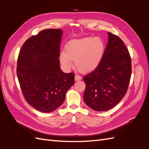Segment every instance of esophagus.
<instances>
[{"instance_id":"esophagus-1","label":"esophagus","mask_w":149,"mask_h":149,"mask_svg":"<svg viewBox=\"0 0 149 149\" xmlns=\"http://www.w3.org/2000/svg\"><path fill=\"white\" fill-rule=\"evenodd\" d=\"M74 79H75V81H79V80H81V79H82V77L81 76H79V75L76 74L74 76Z\"/></svg>"}]
</instances>
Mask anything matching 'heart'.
Returning a JSON list of instances; mask_svg holds the SVG:
<instances>
[{"mask_svg": "<svg viewBox=\"0 0 149 149\" xmlns=\"http://www.w3.org/2000/svg\"><path fill=\"white\" fill-rule=\"evenodd\" d=\"M105 45L99 37H86L69 42L65 52L60 53V62L66 69L73 66V60L78 70L88 73L95 70L102 59Z\"/></svg>", "mask_w": 149, "mask_h": 149, "instance_id": "heart-1", "label": "heart"}]
</instances>
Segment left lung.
Returning <instances> with one entry per match:
<instances>
[{"label": "left lung", "mask_w": 149, "mask_h": 149, "mask_svg": "<svg viewBox=\"0 0 149 149\" xmlns=\"http://www.w3.org/2000/svg\"><path fill=\"white\" fill-rule=\"evenodd\" d=\"M108 35L100 65L83 78L84 101L96 111H107L118 104L127 93L132 73L128 49L118 36L111 32Z\"/></svg>", "instance_id": "left-lung-1"}]
</instances>
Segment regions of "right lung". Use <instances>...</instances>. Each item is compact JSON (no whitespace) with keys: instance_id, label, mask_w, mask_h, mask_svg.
Here are the masks:
<instances>
[{"instance_id":"1","label":"right lung","mask_w":149,"mask_h":149,"mask_svg":"<svg viewBox=\"0 0 149 149\" xmlns=\"http://www.w3.org/2000/svg\"><path fill=\"white\" fill-rule=\"evenodd\" d=\"M60 29H45L25 42L17 59V74L22 94L39 111L51 112L63 102L74 83V73L60 67Z\"/></svg>"}]
</instances>
